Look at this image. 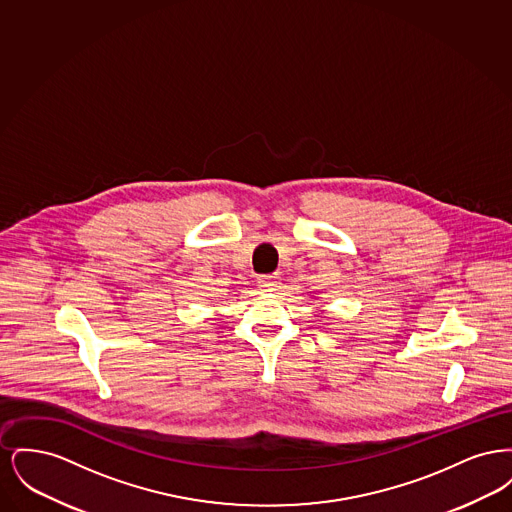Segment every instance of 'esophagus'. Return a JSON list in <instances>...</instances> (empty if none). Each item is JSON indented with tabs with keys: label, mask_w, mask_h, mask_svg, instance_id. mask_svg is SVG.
Here are the masks:
<instances>
[{
	"label": "esophagus",
	"mask_w": 512,
	"mask_h": 512,
	"mask_svg": "<svg viewBox=\"0 0 512 512\" xmlns=\"http://www.w3.org/2000/svg\"><path fill=\"white\" fill-rule=\"evenodd\" d=\"M257 284H259V288L263 292H274L278 288V284H280V278L278 276H261Z\"/></svg>",
	"instance_id": "34e87169"
}]
</instances>
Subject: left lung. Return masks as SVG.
<instances>
[{"instance_id": "8db88e82", "label": "left lung", "mask_w": 512, "mask_h": 512, "mask_svg": "<svg viewBox=\"0 0 512 512\" xmlns=\"http://www.w3.org/2000/svg\"><path fill=\"white\" fill-rule=\"evenodd\" d=\"M322 315H324V313H322Z\"/></svg>"}]
</instances>
